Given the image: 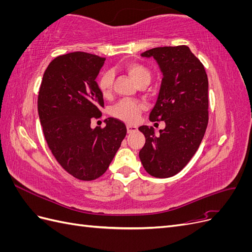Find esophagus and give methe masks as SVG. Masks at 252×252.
<instances>
[{"label": "esophagus", "mask_w": 252, "mask_h": 252, "mask_svg": "<svg viewBox=\"0 0 252 252\" xmlns=\"http://www.w3.org/2000/svg\"><path fill=\"white\" fill-rule=\"evenodd\" d=\"M136 130H138V127L134 126V125H131V124H127V131H128V133L134 132Z\"/></svg>", "instance_id": "1"}]
</instances>
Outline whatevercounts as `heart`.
<instances>
[{
	"label": "heart",
	"mask_w": 252,
	"mask_h": 252,
	"mask_svg": "<svg viewBox=\"0 0 252 252\" xmlns=\"http://www.w3.org/2000/svg\"><path fill=\"white\" fill-rule=\"evenodd\" d=\"M126 70L131 79L136 83L140 84L142 82H150L151 74L146 67L138 64L130 63L126 66ZM113 84V73L109 70L104 71L100 78H98V89L104 96H109L112 91ZM145 106L140 102H135L132 100H122L113 106L111 113L113 117L120 120H123L128 123H133L139 119V116L142 110H144Z\"/></svg>",
	"instance_id": "heart-1"
}]
</instances>
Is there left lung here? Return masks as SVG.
Instances as JSON below:
<instances>
[{
  "label": "left lung",
  "mask_w": 252,
  "mask_h": 252,
  "mask_svg": "<svg viewBox=\"0 0 252 252\" xmlns=\"http://www.w3.org/2000/svg\"><path fill=\"white\" fill-rule=\"evenodd\" d=\"M154 58L163 74L149 120L164 121L166 127L141 126L145 135L140 150L143 167L155 178L179 173L194 156L208 125V79L205 68L189 47H157L143 52Z\"/></svg>",
  "instance_id": "8db88e82"
}]
</instances>
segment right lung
I'll return each instance as SVG.
<instances>
[{
  "instance_id": "add662e5",
  "label": "right lung",
  "mask_w": 252,
  "mask_h": 252,
  "mask_svg": "<svg viewBox=\"0 0 252 252\" xmlns=\"http://www.w3.org/2000/svg\"><path fill=\"white\" fill-rule=\"evenodd\" d=\"M105 58L75 51L57 57L45 70L37 111L45 139L58 163L72 177L93 181L103 175L127 133L123 122L100 118L103 94L95 79Z\"/></svg>"
}]
</instances>
